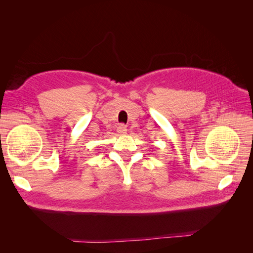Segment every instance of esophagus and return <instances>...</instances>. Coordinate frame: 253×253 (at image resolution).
<instances>
[{
    "mask_svg": "<svg viewBox=\"0 0 253 253\" xmlns=\"http://www.w3.org/2000/svg\"><path fill=\"white\" fill-rule=\"evenodd\" d=\"M126 131H127V128H126V126L125 125H119V126H117V132H118V134H120V135L126 134Z\"/></svg>",
    "mask_w": 253,
    "mask_h": 253,
    "instance_id": "esophagus-1",
    "label": "esophagus"
}]
</instances>
